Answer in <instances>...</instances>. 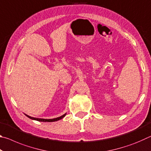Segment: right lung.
Returning <instances> with one entry per match:
<instances>
[{
	"instance_id": "obj_1",
	"label": "right lung",
	"mask_w": 151,
	"mask_h": 151,
	"mask_svg": "<svg viewBox=\"0 0 151 151\" xmlns=\"http://www.w3.org/2000/svg\"><path fill=\"white\" fill-rule=\"evenodd\" d=\"M25 115H26L27 117H29V119H32V120H35V121H40V122H55V121H59V120L62 119L65 116V115L66 114V113L64 114L63 115L60 116L59 117H57V118H55V119H39V118H35V117H32V116H30L29 115H27V114H24Z\"/></svg>"
}]
</instances>
